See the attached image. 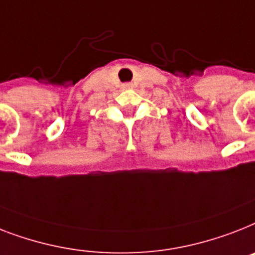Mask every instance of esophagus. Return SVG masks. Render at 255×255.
I'll list each match as a JSON object with an SVG mask.
<instances>
[{"instance_id":"1","label":"esophagus","mask_w":255,"mask_h":255,"mask_svg":"<svg viewBox=\"0 0 255 255\" xmlns=\"http://www.w3.org/2000/svg\"><path fill=\"white\" fill-rule=\"evenodd\" d=\"M131 88V85L129 84H123V89H129Z\"/></svg>"}]
</instances>
